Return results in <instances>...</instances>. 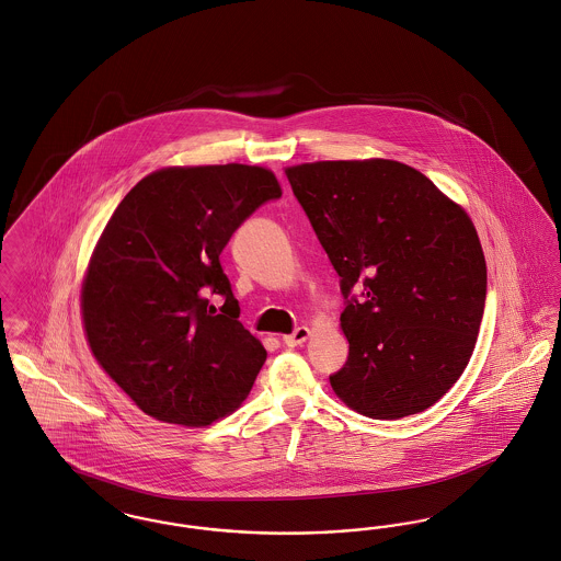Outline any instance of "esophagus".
<instances>
[{"instance_id":"obj_1","label":"esophagus","mask_w":561,"mask_h":561,"mask_svg":"<svg viewBox=\"0 0 561 561\" xmlns=\"http://www.w3.org/2000/svg\"><path fill=\"white\" fill-rule=\"evenodd\" d=\"M309 334H311V330L307 329V327H298L295 332L284 334L282 341H284L288 347H298V345H302V343L309 339Z\"/></svg>"}]
</instances>
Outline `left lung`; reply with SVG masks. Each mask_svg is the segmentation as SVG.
I'll return each instance as SVG.
<instances>
[{
    "mask_svg": "<svg viewBox=\"0 0 561 561\" xmlns=\"http://www.w3.org/2000/svg\"><path fill=\"white\" fill-rule=\"evenodd\" d=\"M286 178L347 298L350 358L330 386L373 420L426 411L460 379L483 320L488 266L466 209L390 159L316 161Z\"/></svg>",
    "mask_w": 561,
    "mask_h": 561,
    "instance_id": "obj_1",
    "label": "left lung"
}]
</instances>
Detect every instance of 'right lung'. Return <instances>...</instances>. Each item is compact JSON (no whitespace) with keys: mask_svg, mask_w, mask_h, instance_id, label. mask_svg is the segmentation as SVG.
Instances as JSON below:
<instances>
[{"mask_svg":"<svg viewBox=\"0 0 561 561\" xmlns=\"http://www.w3.org/2000/svg\"><path fill=\"white\" fill-rule=\"evenodd\" d=\"M277 197L266 167H163L114 209L84 271L80 313L91 354L146 415L201 428L250 394L266 350L237 320L220 252ZM207 294L226 298L220 312Z\"/></svg>","mask_w":561,"mask_h":561,"instance_id":"add662e5","label":"right lung"}]
</instances>
